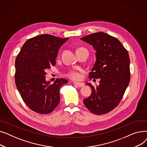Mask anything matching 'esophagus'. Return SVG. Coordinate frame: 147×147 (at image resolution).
<instances>
[{
	"label": "esophagus",
	"mask_w": 147,
	"mask_h": 147,
	"mask_svg": "<svg viewBox=\"0 0 147 147\" xmlns=\"http://www.w3.org/2000/svg\"><path fill=\"white\" fill-rule=\"evenodd\" d=\"M74 83L76 84V85H77V86H79V87H80V88L84 86V84H83V83H80V82H74Z\"/></svg>",
	"instance_id": "34e87169"
}]
</instances>
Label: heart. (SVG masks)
Masks as SVG:
<instances>
[{"mask_svg": "<svg viewBox=\"0 0 147 147\" xmlns=\"http://www.w3.org/2000/svg\"><path fill=\"white\" fill-rule=\"evenodd\" d=\"M67 76L72 80H78L80 79V74L76 71H71L67 74Z\"/></svg>", "mask_w": 147, "mask_h": 147, "instance_id": "obj_1", "label": "heart"}]
</instances>
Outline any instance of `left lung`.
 <instances>
[{
  "mask_svg": "<svg viewBox=\"0 0 147 147\" xmlns=\"http://www.w3.org/2000/svg\"><path fill=\"white\" fill-rule=\"evenodd\" d=\"M80 40L93 46L96 61L89 78L100 79L92 89L90 96L83 99L87 109L95 114L110 112L116 107L130 82V59L127 50L117 38L104 32L83 37Z\"/></svg>",
  "mask_w": 147,
  "mask_h": 147,
  "instance_id": "8db88e82",
  "label": "left lung"
}]
</instances>
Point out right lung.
Segmentation results:
<instances>
[{
    "label": "right lung",
    "instance_id": "obj_1",
    "mask_svg": "<svg viewBox=\"0 0 147 147\" xmlns=\"http://www.w3.org/2000/svg\"><path fill=\"white\" fill-rule=\"evenodd\" d=\"M43 34L29 38L15 59V82L23 101L39 114H49L59 101V89L68 80H46V71L55 65L61 46L68 39Z\"/></svg>",
    "mask_w": 147,
    "mask_h": 147
}]
</instances>
